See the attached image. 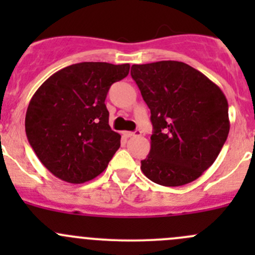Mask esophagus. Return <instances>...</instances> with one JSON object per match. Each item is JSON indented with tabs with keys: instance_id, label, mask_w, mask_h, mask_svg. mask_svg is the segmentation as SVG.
I'll return each mask as SVG.
<instances>
[{
	"instance_id": "obj_1",
	"label": "esophagus",
	"mask_w": 255,
	"mask_h": 255,
	"mask_svg": "<svg viewBox=\"0 0 255 255\" xmlns=\"http://www.w3.org/2000/svg\"><path fill=\"white\" fill-rule=\"evenodd\" d=\"M142 134V132L140 130H135V132H125V135L126 138H132V137H138V135Z\"/></svg>"
}]
</instances>
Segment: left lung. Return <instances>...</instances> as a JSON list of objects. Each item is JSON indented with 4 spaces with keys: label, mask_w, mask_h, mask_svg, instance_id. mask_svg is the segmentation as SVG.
<instances>
[{
    "label": "left lung",
    "mask_w": 255,
    "mask_h": 255,
    "mask_svg": "<svg viewBox=\"0 0 255 255\" xmlns=\"http://www.w3.org/2000/svg\"><path fill=\"white\" fill-rule=\"evenodd\" d=\"M130 75L150 110V151L143 174L163 186H181L207 170L230 132L228 102L220 87L181 61L132 65Z\"/></svg>",
    "instance_id": "1"
}]
</instances>
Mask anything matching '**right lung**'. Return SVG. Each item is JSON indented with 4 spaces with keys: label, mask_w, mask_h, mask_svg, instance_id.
Returning <instances> with one entry per match:
<instances>
[{
    "label": "right lung",
    "mask_w": 255,
    "mask_h": 255,
    "mask_svg": "<svg viewBox=\"0 0 255 255\" xmlns=\"http://www.w3.org/2000/svg\"><path fill=\"white\" fill-rule=\"evenodd\" d=\"M129 64H73L56 71L35 91L25 113V134L53 175L82 184L102 173L121 145L111 129L105 100Z\"/></svg>",
    "instance_id": "1"
}]
</instances>
